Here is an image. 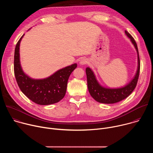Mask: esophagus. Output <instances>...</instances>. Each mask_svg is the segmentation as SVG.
Masks as SVG:
<instances>
[{"label": "esophagus", "instance_id": "obj_1", "mask_svg": "<svg viewBox=\"0 0 153 153\" xmlns=\"http://www.w3.org/2000/svg\"><path fill=\"white\" fill-rule=\"evenodd\" d=\"M87 63H88V60H87L86 59H81V60L80 61V64L81 65H86Z\"/></svg>", "mask_w": 153, "mask_h": 153}]
</instances>
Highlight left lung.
I'll return each instance as SVG.
<instances>
[{
	"label": "left lung",
	"instance_id": "1",
	"mask_svg": "<svg viewBox=\"0 0 153 153\" xmlns=\"http://www.w3.org/2000/svg\"><path fill=\"white\" fill-rule=\"evenodd\" d=\"M125 32L131 41L137 53L138 67L137 73L133 80L125 86L119 88H107L99 83L93 71L91 68L87 67L86 68V74L88 91L91 97L98 102L110 104L120 102L131 94L136 86L140 73V59L138 48L137 43L131 35L126 31Z\"/></svg>",
	"mask_w": 153,
	"mask_h": 153
}]
</instances>
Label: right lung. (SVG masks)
<instances>
[{
    "label": "right lung",
    "mask_w": 153,
    "mask_h": 153,
    "mask_svg": "<svg viewBox=\"0 0 153 153\" xmlns=\"http://www.w3.org/2000/svg\"><path fill=\"white\" fill-rule=\"evenodd\" d=\"M24 35L17 42L14 51V71L19 88L28 99L39 105H47L59 102L66 93L69 77L77 64L60 69L45 79L30 78L23 71L20 62L19 47Z\"/></svg>",
    "instance_id": "obj_1"
}]
</instances>
